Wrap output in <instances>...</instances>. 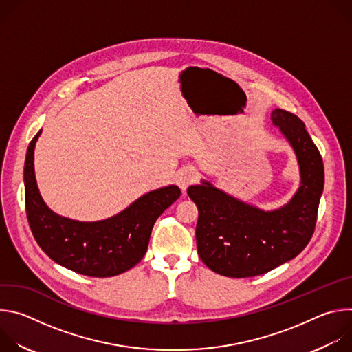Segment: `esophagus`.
Wrapping results in <instances>:
<instances>
[{
  "instance_id": "1",
  "label": "esophagus",
  "mask_w": 352,
  "mask_h": 352,
  "mask_svg": "<svg viewBox=\"0 0 352 352\" xmlns=\"http://www.w3.org/2000/svg\"><path fill=\"white\" fill-rule=\"evenodd\" d=\"M196 181V173L192 168H184L181 171H178L177 175V184L178 186L182 189V192H185L188 189L189 185H192Z\"/></svg>"
}]
</instances>
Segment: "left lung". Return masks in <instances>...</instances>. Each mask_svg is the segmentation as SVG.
I'll return each mask as SVG.
<instances>
[{
    "label": "left lung",
    "instance_id": "8db88e82",
    "mask_svg": "<svg viewBox=\"0 0 352 352\" xmlns=\"http://www.w3.org/2000/svg\"><path fill=\"white\" fill-rule=\"evenodd\" d=\"M272 121L292 146L300 171V186L285 206L265 212L206 181L188 188L199 210L197 254L221 276L243 278L267 273L302 252L315 231L324 185L322 156L295 114L276 109Z\"/></svg>",
    "mask_w": 352,
    "mask_h": 352
}]
</instances>
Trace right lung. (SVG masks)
<instances>
[{
	"mask_svg": "<svg viewBox=\"0 0 352 352\" xmlns=\"http://www.w3.org/2000/svg\"><path fill=\"white\" fill-rule=\"evenodd\" d=\"M40 133L29 143L23 170L26 216L38 246L58 265L90 277H111L132 269L146 254L156 220L179 197L181 189L170 185L148 192L102 221L61 217L45 206L37 189L33 153Z\"/></svg>",
	"mask_w": 352,
	"mask_h": 352,
	"instance_id": "right-lung-1",
	"label": "right lung"
}]
</instances>
